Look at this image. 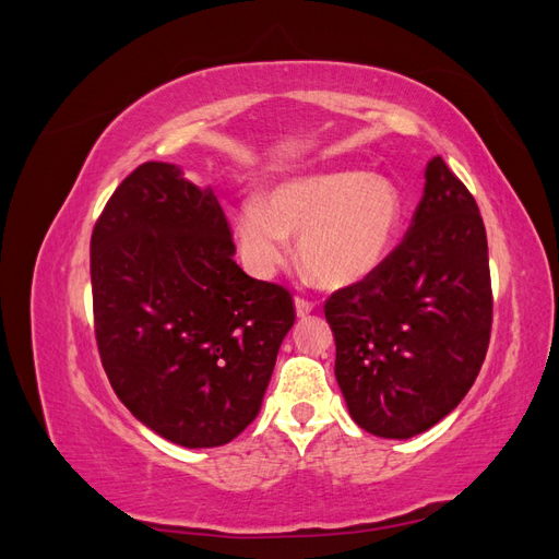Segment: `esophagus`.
<instances>
[{
	"label": "esophagus",
	"instance_id": "esophagus-1",
	"mask_svg": "<svg viewBox=\"0 0 559 559\" xmlns=\"http://www.w3.org/2000/svg\"><path fill=\"white\" fill-rule=\"evenodd\" d=\"M294 302H296V314L298 317H306V314H310L314 310V302H310L306 298H296Z\"/></svg>",
	"mask_w": 559,
	"mask_h": 559
}]
</instances>
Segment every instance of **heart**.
Masks as SVG:
<instances>
[{
    "mask_svg": "<svg viewBox=\"0 0 559 559\" xmlns=\"http://www.w3.org/2000/svg\"><path fill=\"white\" fill-rule=\"evenodd\" d=\"M401 218L394 181L343 170L286 181L270 191L267 207L249 200L238 214V238L247 267L259 277L289 261V238H300V263L312 282L343 289L384 263Z\"/></svg>",
    "mask_w": 559,
    "mask_h": 559,
    "instance_id": "b5f03b06",
    "label": "heart"
}]
</instances>
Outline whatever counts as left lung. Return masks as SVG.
I'll use <instances>...</instances> for the list:
<instances>
[{
  "label": "left lung",
  "mask_w": 559,
  "mask_h": 559,
  "mask_svg": "<svg viewBox=\"0 0 559 559\" xmlns=\"http://www.w3.org/2000/svg\"><path fill=\"white\" fill-rule=\"evenodd\" d=\"M425 179L401 245L324 306L349 415L382 438H413L450 415L476 382L492 331L476 200L441 156Z\"/></svg>",
  "instance_id": "1"
}]
</instances>
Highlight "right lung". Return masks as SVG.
Segmentation results:
<instances>
[{
	"label": "right lung",
	"mask_w": 559,
	"mask_h": 559,
	"mask_svg": "<svg viewBox=\"0 0 559 559\" xmlns=\"http://www.w3.org/2000/svg\"><path fill=\"white\" fill-rule=\"evenodd\" d=\"M226 214L170 163L130 173L91 238L99 359L165 441L216 448L259 415L296 319L292 294L233 261Z\"/></svg>",
	"instance_id": "add662e5"
}]
</instances>
